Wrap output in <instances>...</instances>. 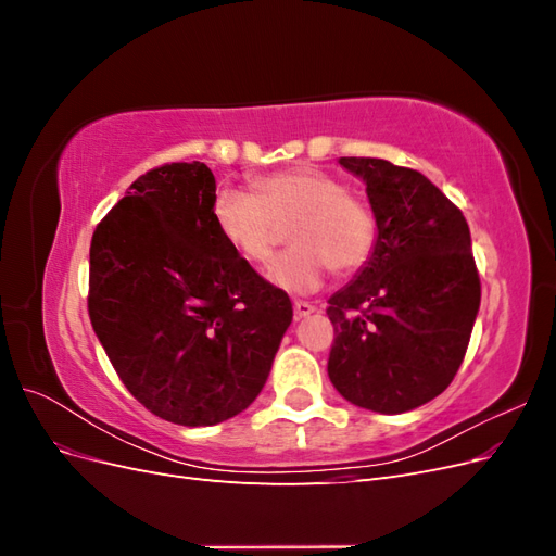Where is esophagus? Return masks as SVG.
<instances>
[{
    "label": "esophagus",
    "instance_id": "esophagus-1",
    "mask_svg": "<svg viewBox=\"0 0 556 556\" xmlns=\"http://www.w3.org/2000/svg\"><path fill=\"white\" fill-rule=\"evenodd\" d=\"M315 311H317V308L311 304V301H301V299L294 301V317H296V319L308 317V315L315 313Z\"/></svg>",
    "mask_w": 556,
    "mask_h": 556
}]
</instances>
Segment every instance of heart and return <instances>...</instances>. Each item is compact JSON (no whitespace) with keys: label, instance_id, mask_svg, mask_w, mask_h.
<instances>
[{"label":"heart","instance_id":"1","mask_svg":"<svg viewBox=\"0 0 556 556\" xmlns=\"http://www.w3.org/2000/svg\"><path fill=\"white\" fill-rule=\"evenodd\" d=\"M255 192L220 188L213 197V225L223 241L250 264H266L288 229V248L268 268L282 290L313 292L329 268L352 274L371 260L378 220L364 199L336 176L299 166L252 182Z\"/></svg>","mask_w":556,"mask_h":556}]
</instances>
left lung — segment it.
<instances>
[{
    "instance_id": "1",
    "label": "left lung",
    "mask_w": 556,
    "mask_h": 556,
    "mask_svg": "<svg viewBox=\"0 0 556 556\" xmlns=\"http://www.w3.org/2000/svg\"><path fill=\"white\" fill-rule=\"evenodd\" d=\"M366 182L378 220L371 260L329 299L327 371L359 408L406 413L447 390L480 308L464 213L408 166L341 157Z\"/></svg>"
}]
</instances>
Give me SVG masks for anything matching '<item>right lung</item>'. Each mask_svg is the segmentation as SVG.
<instances>
[{"instance_id": "1", "label": "right lung", "mask_w": 556, "mask_h": 556, "mask_svg": "<svg viewBox=\"0 0 556 556\" xmlns=\"http://www.w3.org/2000/svg\"><path fill=\"white\" fill-rule=\"evenodd\" d=\"M215 176L172 162L129 185L90 243L88 313L117 378L150 413L208 427L271 371L292 301L213 225Z\"/></svg>"}]
</instances>
